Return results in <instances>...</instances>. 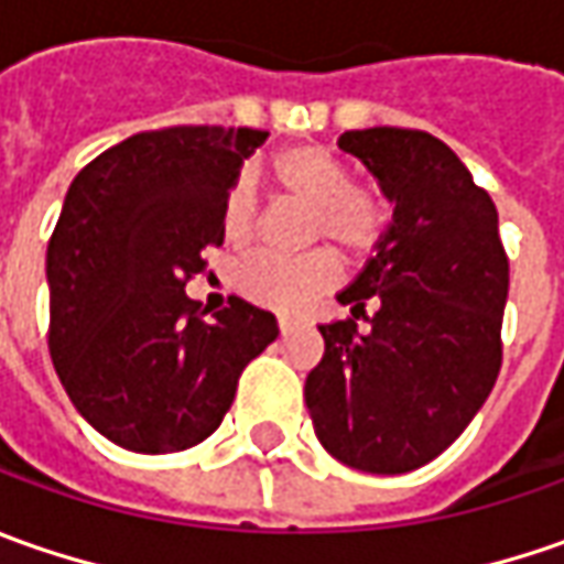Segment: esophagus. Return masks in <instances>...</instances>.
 I'll return each instance as SVG.
<instances>
[{
  "instance_id": "34e87169",
  "label": "esophagus",
  "mask_w": 564,
  "mask_h": 564,
  "mask_svg": "<svg viewBox=\"0 0 564 564\" xmlns=\"http://www.w3.org/2000/svg\"><path fill=\"white\" fill-rule=\"evenodd\" d=\"M278 327H281V337H290V334L296 330V324H293V321H290V318L278 321Z\"/></svg>"
}]
</instances>
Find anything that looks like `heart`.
Segmentation results:
<instances>
[{
  "mask_svg": "<svg viewBox=\"0 0 564 564\" xmlns=\"http://www.w3.org/2000/svg\"><path fill=\"white\" fill-rule=\"evenodd\" d=\"M271 177L286 199L308 208V243H327L346 259L375 256L390 227L393 205L378 186L352 184L349 167L324 147H293L271 165ZM259 230V199L240 177L227 186L221 205V234L230 246H249ZM340 278V262L330 249H315L300 259L256 256L237 271V290L252 305L281 315H296L324 296Z\"/></svg>",
  "mask_w": 564,
  "mask_h": 564,
  "instance_id": "heart-1",
  "label": "heart"
}]
</instances>
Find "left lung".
<instances>
[{
  "instance_id": "1",
  "label": "left lung",
  "mask_w": 564,
  "mask_h": 564,
  "mask_svg": "<svg viewBox=\"0 0 564 564\" xmlns=\"http://www.w3.org/2000/svg\"><path fill=\"white\" fill-rule=\"evenodd\" d=\"M337 147L397 208L378 256L337 296L352 318L318 327L324 356L305 378V405L343 465L405 475L437 458L494 390L509 259L490 193L443 140L368 127ZM356 317L369 321L365 332Z\"/></svg>"
}]
</instances>
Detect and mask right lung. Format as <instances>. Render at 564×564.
Instances as JSON below:
<instances>
[{
  "mask_svg": "<svg viewBox=\"0 0 564 564\" xmlns=\"http://www.w3.org/2000/svg\"><path fill=\"white\" fill-rule=\"evenodd\" d=\"M252 127L143 130L68 186L50 237V356L70 402L130 453H181L212 437L243 368L278 340L271 312L230 296L205 318L184 293L221 246V205Z\"/></svg>",
  "mask_w": 564,
  "mask_h": 564,
  "instance_id": "obj_1",
  "label": "right lung"
}]
</instances>
